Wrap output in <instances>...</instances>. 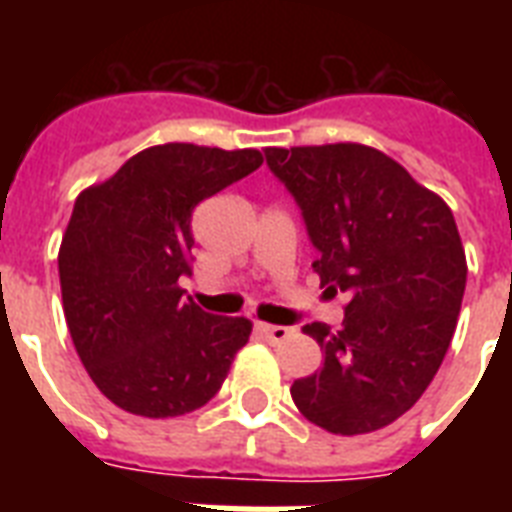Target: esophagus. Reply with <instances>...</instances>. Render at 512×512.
I'll return each mask as SVG.
<instances>
[{
  "instance_id": "obj_1",
  "label": "esophagus",
  "mask_w": 512,
  "mask_h": 512,
  "mask_svg": "<svg viewBox=\"0 0 512 512\" xmlns=\"http://www.w3.org/2000/svg\"><path fill=\"white\" fill-rule=\"evenodd\" d=\"M257 329H260V332H263V335L268 337L271 342L287 340L289 332H292V329H287V327H279V324H263V321L257 324Z\"/></svg>"
}]
</instances>
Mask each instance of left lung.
Returning a JSON list of instances; mask_svg holds the SVG:
<instances>
[{"label":"left lung","instance_id":"left-lung-1","mask_svg":"<svg viewBox=\"0 0 512 512\" xmlns=\"http://www.w3.org/2000/svg\"><path fill=\"white\" fill-rule=\"evenodd\" d=\"M265 159L303 209L324 295L348 297L337 332L303 327L324 364L295 380L292 401L335 436L385 428L425 393L457 327L468 263L452 209L364 143L265 148Z\"/></svg>","mask_w":512,"mask_h":512}]
</instances>
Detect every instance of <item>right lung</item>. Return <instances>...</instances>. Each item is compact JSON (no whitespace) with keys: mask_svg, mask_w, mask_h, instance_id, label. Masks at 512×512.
I'll return each mask as SVG.
<instances>
[{"mask_svg":"<svg viewBox=\"0 0 512 512\" xmlns=\"http://www.w3.org/2000/svg\"><path fill=\"white\" fill-rule=\"evenodd\" d=\"M263 164L257 148H143L76 196L58 252L68 332L119 409L180 417L215 396L252 321L212 316L177 284L193 271L196 204Z\"/></svg>","mask_w":512,"mask_h":512,"instance_id":"obj_1","label":"right lung"}]
</instances>
